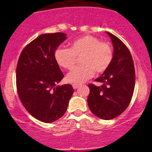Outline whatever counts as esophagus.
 Instances as JSON below:
<instances>
[{"instance_id":"esophagus-1","label":"esophagus","mask_w":152,"mask_h":152,"mask_svg":"<svg viewBox=\"0 0 152 152\" xmlns=\"http://www.w3.org/2000/svg\"><path fill=\"white\" fill-rule=\"evenodd\" d=\"M79 86H80V84H72V87H73L74 89H77Z\"/></svg>"}]
</instances>
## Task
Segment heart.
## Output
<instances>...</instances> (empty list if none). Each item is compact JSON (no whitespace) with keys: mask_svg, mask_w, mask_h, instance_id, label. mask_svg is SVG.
Wrapping results in <instances>:
<instances>
[{"mask_svg":"<svg viewBox=\"0 0 152 152\" xmlns=\"http://www.w3.org/2000/svg\"><path fill=\"white\" fill-rule=\"evenodd\" d=\"M80 57V65L75 67L66 76L67 81L80 84L92 77L94 72L103 73L110 66L113 51L107 42L100 41L96 36H84L71 43L69 49L58 47L54 52V58L60 67L71 70Z\"/></svg>","mask_w":152,"mask_h":152,"instance_id":"heart-1","label":"heart"}]
</instances>
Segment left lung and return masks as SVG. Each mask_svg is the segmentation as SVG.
<instances>
[{
  "mask_svg": "<svg viewBox=\"0 0 152 152\" xmlns=\"http://www.w3.org/2000/svg\"><path fill=\"white\" fill-rule=\"evenodd\" d=\"M110 36L114 48L110 66L95 81L101 86L90 84L88 103L90 110L98 117L112 119L119 116L129 105L135 82L134 63L126 45L116 36Z\"/></svg>",
  "mask_w": 152,
  "mask_h": 152,
  "instance_id": "left-lung-1",
  "label": "left lung"
}]
</instances>
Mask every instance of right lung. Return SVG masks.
Wrapping results in <instances>:
<instances>
[{
	"mask_svg": "<svg viewBox=\"0 0 152 152\" xmlns=\"http://www.w3.org/2000/svg\"><path fill=\"white\" fill-rule=\"evenodd\" d=\"M65 39L66 34L62 33L40 35L25 46L17 62L19 98L29 114L46 123L64 115L74 93L71 84L56 86L64 75L54 52Z\"/></svg>",
	"mask_w": 152,
	"mask_h": 152,
	"instance_id": "right-lung-1",
	"label": "right lung"
}]
</instances>
